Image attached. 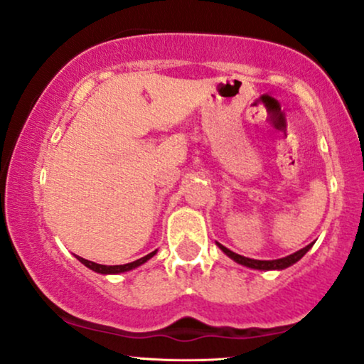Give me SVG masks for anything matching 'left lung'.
Returning a JSON list of instances; mask_svg holds the SVG:
<instances>
[{"label": "left lung", "instance_id": "obj_1", "mask_svg": "<svg viewBox=\"0 0 364 364\" xmlns=\"http://www.w3.org/2000/svg\"><path fill=\"white\" fill-rule=\"evenodd\" d=\"M218 248H220L223 253L226 256H230L232 261H236L238 264H243L246 268H251V269H259V271H271V269H287L289 266H293L296 261H299L303 258L304 255L308 253L309 250H311V246L314 243H309L308 246H304L303 250L296 251V253L289 255V256H284V258H279V259H251V258H246V256H241L238 253H232L231 250H228L226 246H223L221 243H216Z\"/></svg>", "mask_w": 364, "mask_h": 364}]
</instances>
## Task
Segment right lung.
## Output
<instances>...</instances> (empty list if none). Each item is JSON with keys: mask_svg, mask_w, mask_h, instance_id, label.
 Listing matches in <instances>:
<instances>
[{"mask_svg": "<svg viewBox=\"0 0 364 364\" xmlns=\"http://www.w3.org/2000/svg\"><path fill=\"white\" fill-rule=\"evenodd\" d=\"M156 251H158V250H154L153 253H149V255H146V256H143V258H139V259H136V261H133V263H128V264H116V266L98 264V263H93V261H88V259L81 258V256H76V258L80 259L81 263H83V264L86 266V268L93 269L95 273H100V274H119V273H126V271L134 269V268H138V266L144 264V263H146L148 259H151L153 256L156 255Z\"/></svg>", "mask_w": 364, "mask_h": 364, "instance_id": "right-lung-1", "label": "right lung"}]
</instances>
